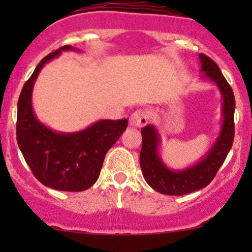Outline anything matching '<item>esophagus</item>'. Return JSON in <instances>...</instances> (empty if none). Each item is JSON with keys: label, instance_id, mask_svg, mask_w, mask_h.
Segmentation results:
<instances>
[{"label": "esophagus", "instance_id": "34e87169", "mask_svg": "<svg viewBox=\"0 0 252 252\" xmlns=\"http://www.w3.org/2000/svg\"><path fill=\"white\" fill-rule=\"evenodd\" d=\"M148 123V115L142 110H137L129 118V126L134 128H141Z\"/></svg>", "mask_w": 252, "mask_h": 252}]
</instances>
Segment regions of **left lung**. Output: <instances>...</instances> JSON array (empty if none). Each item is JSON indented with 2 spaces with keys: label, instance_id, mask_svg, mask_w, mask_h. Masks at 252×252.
Masks as SVG:
<instances>
[{
  "label": "left lung",
  "instance_id": "obj_1",
  "mask_svg": "<svg viewBox=\"0 0 252 252\" xmlns=\"http://www.w3.org/2000/svg\"><path fill=\"white\" fill-rule=\"evenodd\" d=\"M204 77L215 83L222 98V123L216 142L199 162L181 170H173L163 163L158 154L161 136L152 124L141 130L142 148L140 164L143 178L152 189L166 195H184L206 187L224 163L235 137V96L220 68L211 58L199 54Z\"/></svg>",
  "mask_w": 252,
  "mask_h": 252
}]
</instances>
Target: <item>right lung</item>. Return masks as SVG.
<instances>
[{
    "mask_svg": "<svg viewBox=\"0 0 252 252\" xmlns=\"http://www.w3.org/2000/svg\"><path fill=\"white\" fill-rule=\"evenodd\" d=\"M63 51V46L45 57L26 82L17 102L16 140L26 162L45 186L65 192L90 189L99 176L104 158L128 126L124 120H100L76 132H58L37 120L32 106L34 83L45 63Z\"/></svg>",
    "mask_w": 252,
    "mask_h": 252,
    "instance_id": "obj_1",
    "label": "right lung"
}]
</instances>
